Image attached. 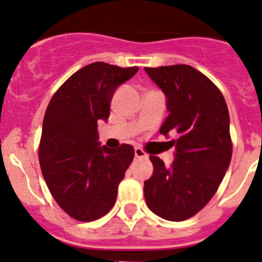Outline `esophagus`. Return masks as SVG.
<instances>
[{"instance_id":"34e87169","label":"esophagus","mask_w":262,"mask_h":262,"mask_svg":"<svg viewBox=\"0 0 262 262\" xmlns=\"http://www.w3.org/2000/svg\"><path fill=\"white\" fill-rule=\"evenodd\" d=\"M134 155H136V158H138V159H146V158L148 157L141 147L134 148Z\"/></svg>"}]
</instances>
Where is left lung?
Instances as JSON below:
<instances>
[{
  "instance_id": "1",
  "label": "left lung",
  "mask_w": 262,
  "mask_h": 262,
  "mask_svg": "<svg viewBox=\"0 0 262 262\" xmlns=\"http://www.w3.org/2000/svg\"><path fill=\"white\" fill-rule=\"evenodd\" d=\"M167 96L169 115L160 133L176 132L173 163L164 166L150 155L154 173L145 181L148 209L160 218L181 222L195 215L213 199L231 157L230 115L218 87L189 65L145 68Z\"/></svg>"
}]
</instances>
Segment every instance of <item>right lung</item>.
Segmentation results:
<instances>
[{
    "mask_svg": "<svg viewBox=\"0 0 262 262\" xmlns=\"http://www.w3.org/2000/svg\"><path fill=\"white\" fill-rule=\"evenodd\" d=\"M138 68L86 65L61 84L44 115L39 145L41 173L68 215L91 222L114 207L120 181L134 158L132 145L99 146L98 122L110 117L116 87Z\"/></svg>",
    "mask_w": 262,
    "mask_h": 262,
    "instance_id": "add662e5",
    "label": "right lung"
}]
</instances>
